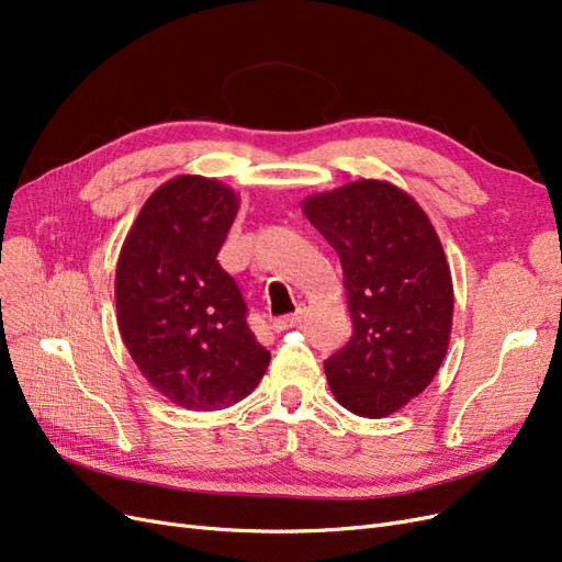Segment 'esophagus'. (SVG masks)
Masks as SVG:
<instances>
[{
	"label": "esophagus",
	"instance_id": "esophagus-1",
	"mask_svg": "<svg viewBox=\"0 0 562 562\" xmlns=\"http://www.w3.org/2000/svg\"><path fill=\"white\" fill-rule=\"evenodd\" d=\"M302 321V316H300V312L297 314H285V316H279V318H274L271 321V328L274 330H291V328H295L297 323Z\"/></svg>",
	"mask_w": 562,
	"mask_h": 562
}]
</instances>
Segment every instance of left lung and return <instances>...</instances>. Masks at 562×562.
<instances>
[{
    "label": "left lung",
    "mask_w": 562,
    "mask_h": 562,
    "mask_svg": "<svg viewBox=\"0 0 562 562\" xmlns=\"http://www.w3.org/2000/svg\"><path fill=\"white\" fill-rule=\"evenodd\" d=\"M345 271L353 333L323 361L339 405L380 419L427 389L446 359L452 277L443 246L413 196L356 180L302 203Z\"/></svg>",
    "instance_id": "1"
}]
</instances>
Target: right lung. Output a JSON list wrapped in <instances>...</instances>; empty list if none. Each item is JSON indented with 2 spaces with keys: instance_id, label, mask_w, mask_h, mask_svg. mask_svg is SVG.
Wrapping results in <instances>:
<instances>
[{
  "instance_id": "1",
  "label": "right lung",
  "mask_w": 562,
  "mask_h": 562,
  "mask_svg": "<svg viewBox=\"0 0 562 562\" xmlns=\"http://www.w3.org/2000/svg\"><path fill=\"white\" fill-rule=\"evenodd\" d=\"M236 211L229 187L178 176L145 201L119 252V333L145 380L187 411L239 403L271 359L248 328L239 285L217 262Z\"/></svg>"
}]
</instances>
